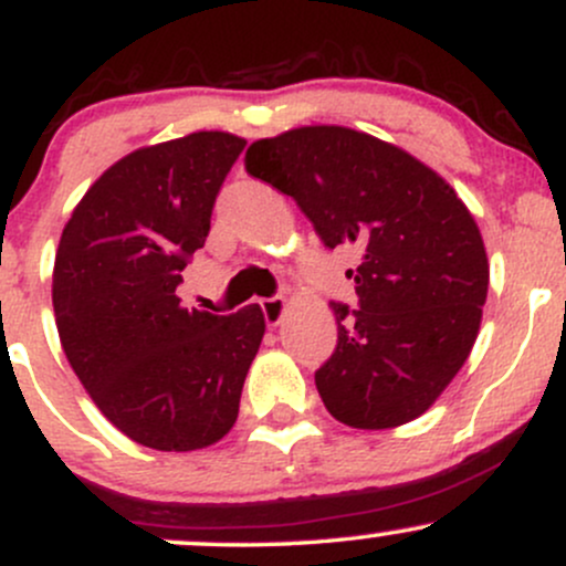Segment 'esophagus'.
<instances>
[{
    "instance_id": "1",
    "label": "esophagus",
    "mask_w": 566,
    "mask_h": 566,
    "mask_svg": "<svg viewBox=\"0 0 566 566\" xmlns=\"http://www.w3.org/2000/svg\"><path fill=\"white\" fill-rule=\"evenodd\" d=\"M261 308L265 322H269L271 327H276V324L284 319V314H287V297H265V301H261Z\"/></svg>"
}]
</instances>
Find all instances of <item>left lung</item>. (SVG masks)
Returning a JSON list of instances; mask_svg holds the SVG:
<instances>
[{"instance_id": "left-lung-1", "label": "left lung", "mask_w": 566, "mask_h": 566, "mask_svg": "<svg viewBox=\"0 0 566 566\" xmlns=\"http://www.w3.org/2000/svg\"><path fill=\"white\" fill-rule=\"evenodd\" d=\"M327 247L354 244L359 308L329 303L337 346L316 373L335 420L361 431L420 418L469 359L490 284L482 231L437 170L340 125L295 127L244 154Z\"/></svg>"}]
</instances>
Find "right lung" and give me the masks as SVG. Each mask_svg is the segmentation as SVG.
Masks as SVG:
<instances>
[{
  "mask_svg": "<svg viewBox=\"0 0 566 566\" xmlns=\"http://www.w3.org/2000/svg\"><path fill=\"white\" fill-rule=\"evenodd\" d=\"M244 143L199 129L135 148L63 226L53 269L61 346L108 423L151 450H205L231 431L265 335L258 303L218 316L175 295Z\"/></svg>",
  "mask_w": 566,
  "mask_h": 566,
  "instance_id": "right-lung-1",
  "label": "right lung"
}]
</instances>
